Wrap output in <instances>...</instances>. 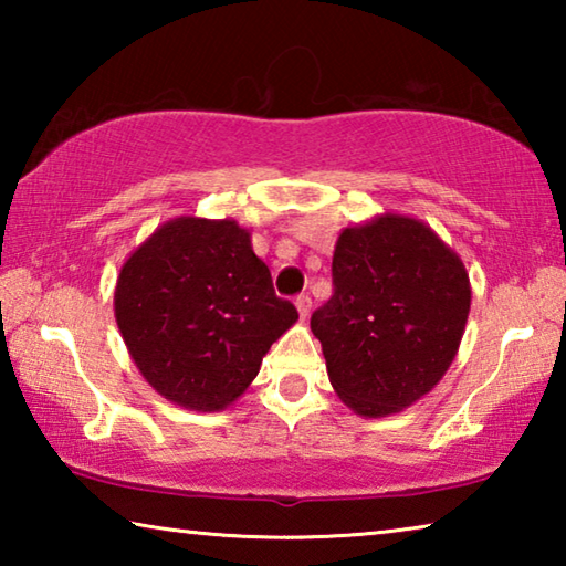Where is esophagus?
<instances>
[{"label": "esophagus", "mask_w": 566, "mask_h": 566, "mask_svg": "<svg viewBox=\"0 0 566 566\" xmlns=\"http://www.w3.org/2000/svg\"><path fill=\"white\" fill-rule=\"evenodd\" d=\"M294 306H296V312H300L302 319L310 317V312H312V300H310V296L300 294V296H296V300H294Z\"/></svg>", "instance_id": "obj_1"}]
</instances>
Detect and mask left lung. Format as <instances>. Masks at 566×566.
<instances>
[{
	"label": "left lung",
	"mask_w": 566,
	"mask_h": 566,
	"mask_svg": "<svg viewBox=\"0 0 566 566\" xmlns=\"http://www.w3.org/2000/svg\"><path fill=\"white\" fill-rule=\"evenodd\" d=\"M332 300L312 314L337 397L359 417H389L429 395L454 361L472 284L429 224L379 214L342 229Z\"/></svg>",
	"instance_id": "8db88e82"
}]
</instances>
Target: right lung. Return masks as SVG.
Instances as JSON below:
<instances>
[{"label": "right lung", "mask_w": 566, "mask_h": 566, "mask_svg": "<svg viewBox=\"0 0 566 566\" xmlns=\"http://www.w3.org/2000/svg\"><path fill=\"white\" fill-rule=\"evenodd\" d=\"M114 317L151 389L191 411H222L300 319L234 219L177 217L122 264Z\"/></svg>", "instance_id": "obj_1"}]
</instances>
